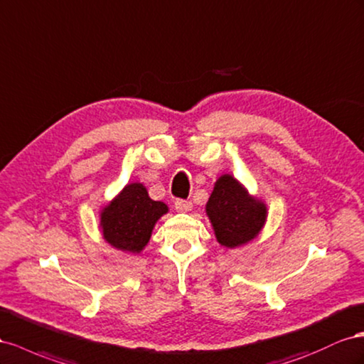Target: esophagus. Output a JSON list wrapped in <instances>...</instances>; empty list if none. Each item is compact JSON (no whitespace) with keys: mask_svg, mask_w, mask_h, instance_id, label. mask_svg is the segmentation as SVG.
<instances>
[{"mask_svg":"<svg viewBox=\"0 0 364 364\" xmlns=\"http://www.w3.org/2000/svg\"><path fill=\"white\" fill-rule=\"evenodd\" d=\"M192 203L191 201H186V200H176L175 201V209L176 212H181V213H188L192 210Z\"/></svg>","mask_w":364,"mask_h":364,"instance_id":"obj_1","label":"esophagus"}]
</instances>
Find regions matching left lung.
<instances>
[{"instance_id":"left-lung-1","label":"left lung","mask_w":364,"mask_h":364,"mask_svg":"<svg viewBox=\"0 0 364 364\" xmlns=\"http://www.w3.org/2000/svg\"><path fill=\"white\" fill-rule=\"evenodd\" d=\"M205 215L216 241L223 247L237 248L252 242L262 232L268 209L265 201L248 192L240 180L224 173L213 186Z\"/></svg>"}]
</instances>
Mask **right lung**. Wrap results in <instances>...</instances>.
<instances>
[{"instance_id":"add662e5","label":"right lung","mask_w":364,"mask_h":364,"mask_svg":"<svg viewBox=\"0 0 364 364\" xmlns=\"http://www.w3.org/2000/svg\"><path fill=\"white\" fill-rule=\"evenodd\" d=\"M169 207L154 201L139 181L129 183L99 213L102 237L123 253L139 255L148 245L155 224Z\"/></svg>"}]
</instances>
